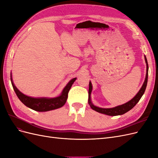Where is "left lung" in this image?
Returning a JSON list of instances; mask_svg holds the SVG:
<instances>
[{"instance_id": "obj_1", "label": "left lung", "mask_w": 158, "mask_h": 158, "mask_svg": "<svg viewBox=\"0 0 158 158\" xmlns=\"http://www.w3.org/2000/svg\"><path fill=\"white\" fill-rule=\"evenodd\" d=\"M145 57V60H146V78L144 80V82L142 86L141 89H140L139 92H138V94L134 97L131 101H129L128 102L121 105V106H118L115 107L113 108H108V109H105V108H100L98 107H96L94 106V105L91 102V92H92V85L91 82L89 83V92H88V103L89 104V106L94 111H97L100 113H103V114H107V115L110 116H116V115H121V114H125V113L128 112V111H130L131 109H132L134 107H135L136 103L139 102V100L142 98L143 94H144V92L146 88V85L148 83V61L146 59V56Z\"/></svg>"}]
</instances>
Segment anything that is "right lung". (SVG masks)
I'll list each match as a JSON object with an SVG mask.
<instances>
[{"label":"right lung","mask_w":158,"mask_h":158,"mask_svg":"<svg viewBox=\"0 0 158 158\" xmlns=\"http://www.w3.org/2000/svg\"><path fill=\"white\" fill-rule=\"evenodd\" d=\"M10 80L14 92L16 94L19 99L27 107L37 111L42 112L50 111V110H53L63 107L68 98V94L69 90L72 87V85L73 84L74 81L76 80V78L72 79L68 83V84L66 85V87L63 90V92H62L60 96L55 98H34L27 96V95L20 92L14 85L12 82L11 74Z\"/></svg>","instance_id":"right-lung-1"}]
</instances>
